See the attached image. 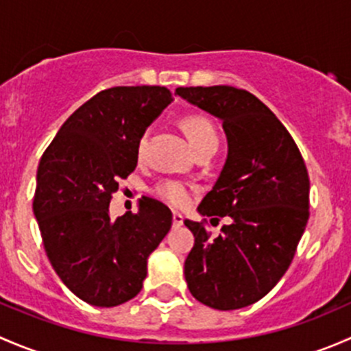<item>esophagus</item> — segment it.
Instances as JSON below:
<instances>
[{
	"mask_svg": "<svg viewBox=\"0 0 351 351\" xmlns=\"http://www.w3.org/2000/svg\"><path fill=\"white\" fill-rule=\"evenodd\" d=\"M182 224H183V215L178 214V212H175V214H173V226H175V228H180Z\"/></svg>",
	"mask_w": 351,
	"mask_h": 351,
	"instance_id": "obj_1",
	"label": "esophagus"
}]
</instances>
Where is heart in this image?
Listing matches in <instances>:
<instances>
[{"label": "heart", "mask_w": 351, "mask_h": 351, "mask_svg": "<svg viewBox=\"0 0 351 351\" xmlns=\"http://www.w3.org/2000/svg\"><path fill=\"white\" fill-rule=\"evenodd\" d=\"M182 125L186 137H189L190 144H192L195 151L198 147L205 146V144L215 143V141H217V132H215L214 125H212L205 117H185ZM147 137H149V132L146 130V132L141 134L139 141H137V154L139 156L144 153V149H146ZM156 193H158V197H161L166 204H169L171 207L176 208L189 205L190 197H192L190 186L186 185V183L178 182V180H165V182H161L156 186Z\"/></svg>", "instance_id": "b5f03b06"}]
</instances>
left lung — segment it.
<instances>
[{
    "mask_svg": "<svg viewBox=\"0 0 351 351\" xmlns=\"http://www.w3.org/2000/svg\"><path fill=\"white\" fill-rule=\"evenodd\" d=\"M175 95L217 117L228 159L198 205L228 217L221 234L186 219L195 244L185 280L198 302L219 311L251 306L278 284L292 263L309 219V175L284 123L250 91L234 86L176 88Z\"/></svg>",
    "mask_w": 351,
    "mask_h": 351,
    "instance_id": "8db88e82",
    "label": "left lung"
}]
</instances>
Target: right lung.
Returning <instances> with one entry per match:
<instances>
[{
    "instance_id": "obj_1",
    "label": "right lung",
    "mask_w": 351,
    "mask_h": 351,
    "mask_svg": "<svg viewBox=\"0 0 351 351\" xmlns=\"http://www.w3.org/2000/svg\"><path fill=\"white\" fill-rule=\"evenodd\" d=\"M173 101L165 86L100 91L62 123L37 169L34 214L49 261L74 295L97 307L143 289L147 258L171 228V210L143 197L137 214L108 205L137 166V141Z\"/></svg>"
}]
</instances>
